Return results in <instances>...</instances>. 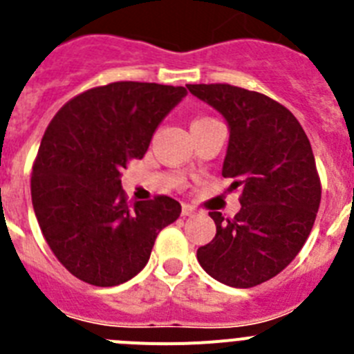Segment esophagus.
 Returning <instances> with one entry per match:
<instances>
[{
	"mask_svg": "<svg viewBox=\"0 0 354 354\" xmlns=\"http://www.w3.org/2000/svg\"><path fill=\"white\" fill-rule=\"evenodd\" d=\"M193 212H195V211H193V207H192V205H186V204H183V211H180V214H183V216H192Z\"/></svg>",
	"mask_w": 354,
	"mask_h": 354,
	"instance_id": "obj_1",
	"label": "esophagus"
}]
</instances>
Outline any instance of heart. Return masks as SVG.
I'll return each mask as SVG.
<instances>
[{"label":"heart","instance_id":"1","mask_svg":"<svg viewBox=\"0 0 354 354\" xmlns=\"http://www.w3.org/2000/svg\"><path fill=\"white\" fill-rule=\"evenodd\" d=\"M202 120H207V118H198V120H195V122H202ZM195 122H193V124H195Z\"/></svg>","mask_w":354,"mask_h":354}]
</instances>
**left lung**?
Returning <instances> with one entry per match:
<instances>
[{
  "label": "left lung",
  "instance_id": "obj_1",
  "mask_svg": "<svg viewBox=\"0 0 354 354\" xmlns=\"http://www.w3.org/2000/svg\"><path fill=\"white\" fill-rule=\"evenodd\" d=\"M225 118L228 145L221 175L239 189L232 220L209 212L214 239L196 250L207 274L248 289L292 262L314 227L321 183L305 131L289 109L259 92L232 84H187Z\"/></svg>",
  "mask_w": 354,
  "mask_h": 354
}]
</instances>
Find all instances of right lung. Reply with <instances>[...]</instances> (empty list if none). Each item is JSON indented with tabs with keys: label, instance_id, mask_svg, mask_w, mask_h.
I'll use <instances>...</instances> for the list:
<instances>
[{
	"label": "right lung",
	"instance_id": "obj_1",
	"mask_svg": "<svg viewBox=\"0 0 354 354\" xmlns=\"http://www.w3.org/2000/svg\"><path fill=\"white\" fill-rule=\"evenodd\" d=\"M184 86L118 81L68 101L40 142L31 202L44 237L72 274L97 287L127 282L158 234L180 214L170 196L129 205L120 170L142 159Z\"/></svg>",
	"mask_w": 354,
	"mask_h": 354
}]
</instances>
